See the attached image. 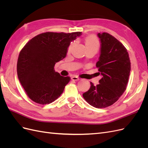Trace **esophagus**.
<instances>
[{"mask_svg": "<svg viewBox=\"0 0 148 148\" xmlns=\"http://www.w3.org/2000/svg\"><path fill=\"white\" fill-rule=\"evenodd\" d=\"M71 79H72V80H74V81H78V80L79 79V78L78 77H75V76H74V77H71Z\"/></svg>", "mask_w": 148, "mask_h": 148, "instance_id": "obj_1", "label": "esophagus"}]
</instances>
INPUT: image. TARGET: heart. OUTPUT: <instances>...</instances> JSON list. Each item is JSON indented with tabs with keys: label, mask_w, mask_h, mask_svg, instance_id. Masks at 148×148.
<instances>
[{
	"label": "heart",
	"mask_w": 148,
	"mask_h": 148,
	"mask_svg": "<svg viewBox=\"0 0 148 148\" xmlns=\"http://www.w3.org/2000/svg\"><path fill=\"white\" fill-rule=\"evenodd\" d=\"M85 41V45L87 48V50H90V49H95L97 51L99 48L100 43L99 41V39H97L96 36L95 35H90L88 36L84 39ZM75 44V42H71L68 47V52H70L71 49H72L73 45Z\"/></svg>",
	"instance_id": "1"
}]
</instances>
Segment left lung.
<instances>
[{"label": "left lung", "mask_w": 148, "mask_h": 148, "mask_svg": "<svg viewBox=\"0 0 148 148\" xmlns=\"http://www.w3.org/2000/svg\"><path fill=\"white\" fill-rule=\"evenodd\" d=\"M97 35L101 44L96 67L102 77L96 86L91 82L90 88L83 96L96 108H106L114 104L126 90L131 63L127 49L119 40L107 33Z\"/></svg>", "instance_id": "obj_1"}]
</instances>
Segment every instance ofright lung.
I'll use <instances>...</instances> for the list:
<instances>
[{"label":"right lung","instance_id":"right-lung-1","mask_svg":"<svg viewBox=\"0 0 148 148\" xmlns=\"http://www.w3.org/2000/svg\"><path fill=\"white\" fill-rule=\"evenodd\" d=\"M81 32H46L25 44L17 61L18 77L29 99L39 104H50L64 92L70 80L54 70L65 57L70 42Z\"/></svg>","mask_w":148,"mask_h":148}]
</instances>
